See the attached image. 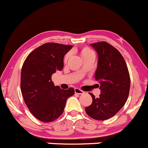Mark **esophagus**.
Instances as JSON below:
<instances>
[{"label":"esophagus","mask_w":148,"mask_h":148,"mask_svg":"<svg viewBox=\"0 0 148 148\" xmlns=\"http://www.w3.org/2000/svg\"><path fill=\"white\" fill-rule=\"evenodd\" d=\"M74 92H75L76 94H78V95H82L84 93V92L82 91V90H80V89L79 88H75L74 89Z\"/></svg>","instance_id":"1"}]
</instances>
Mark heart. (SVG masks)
Instances as JSON below:
<instances>
[{
	"instance_id": "1",
	"label": "heart",
	"mask_w": 148,
	"mask_h": 148,
	"mask_svg": "<svg viewBox=\"0 0 148 148\" xmlns=\"http://www.w3.org/2000/svg\"><path fill=\"white\" fill-rule=\"evenodd\" d=\"M80 54H81L82 57L83 58H87V57L90 56H95V53L94 52H93V51L92 49H90L89 47H84V48H82L81 50H80ZM69 54H66V55L64 56V62H67V61H68L69 59Z\"/></svg>"
}]
</instances>
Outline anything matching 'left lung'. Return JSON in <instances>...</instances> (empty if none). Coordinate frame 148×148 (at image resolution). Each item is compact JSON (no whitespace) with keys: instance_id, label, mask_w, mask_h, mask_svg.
<instances>
[{"instance_id":"obj_1","label":"left lung","mask_w":148,"mask_h":148,"mask_svg":"<svg viewBox=\"0 0 148 148\" xmlns=\"http://www.w3.org/2000/svg\"><path fill=\"white\" fill-rule=\"evenodd\" d=\"M98 55L95 78L100 82L101 93L95 97L90 93L92 103L85 108L93 119L104 121L115 116L124 106L130 89V77L124 57L107 42L91 44Z\"/></svg>"}]
</instances>
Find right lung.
<instances>
[{"instance_id":"add662e5","label":"right lung","mask_w":148,"mask_h":148,"mask_svg":"<svg viewBox=\"0 0 148 148\" xmlns=\"http://www.w3.org/2000/svg\"><path fill=\"white\" fill-rule=\"evenodd\" d=\"M72 45L47 42L32 51L23 64L21 91L30 112L42 122H51L63 114L69 97L74 94L70 87L62 90L54 85L51 77L64 68V55Z\"/></svg>"}]
</instances>
